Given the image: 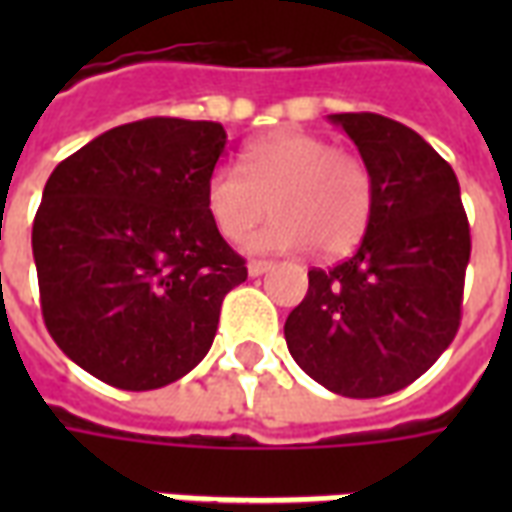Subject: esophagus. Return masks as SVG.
Wrapping results in <instances>:
<instances>
[{
    "instance_id": "34e87169",
    "label": "esophagus",
    "mask_w": 512,
    "mask_h": 512,
    "mask_svg": "<svg viewBox=\"0 0 512 512\" xmlns=\"http://www.w3.org/2000/svg\"><path fill=\"white\" fill-rule=\"evenodd\" d=\"M249 277H260V274H266L268 268H271V260H249Z\"/></svg>"
}]
</instances>
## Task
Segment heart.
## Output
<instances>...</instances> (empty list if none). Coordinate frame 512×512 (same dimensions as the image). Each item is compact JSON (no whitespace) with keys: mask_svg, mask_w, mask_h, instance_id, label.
<instances>
[{"mask_svg":"<svg viewBox=\"0 0 512 512\" xmlns=\"http://www.w3.org/2000/svg\"><path fill=\"white\" fill-rule=\"evenodd\" d=\"M205 205L227 241H244L268 211L255 249H304L323 257L351 252L373 216V178L365 158L307 131L279 128L241 150V169L216 167Z\"/></svg>","mask_w":512,"mask_h":512,"instance_id":"obj_1","label":"heart"}]
</instances>
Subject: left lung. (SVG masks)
Listing matches in <instances>:
<instances>
[{
    "label": "left lung",
    "instance_id": "8db88e82",
    "mask_svg": "<svg viewBox=\"0 0 512 512\" xmlns=\"http://www.w3.org/2000/svg\"><path fill=\"white\" fill-rule=\"evenodd\" d=\"M332 123L370 169L373 216L354 255L312 268L285 340L301 370L337 395H392L458 334L469 219L455 172L417 131L373 112Z\"/></svg>",
    "mask_w": 512,
    "mask_h": 512
}]
</instances>
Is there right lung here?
<instances>
[{
	"instance_id": "obj_1",
	"label": "right lung",
	"mask_w": 512,
	"mask_h": 512,
	"mask_svg": "<svg viewBox=\"0 0 512 512\" xmlns=\"http://www.w3.org/2000/svg\"><path fill=\"white\" fill-rule=\"evenodd\" d=\"M224 145L211 120L147 117L95 136L46 180L32 224L43 321L104 384L145 392L186 376L246 279L205 205Z\"/></svg>"
}]
</instances>
